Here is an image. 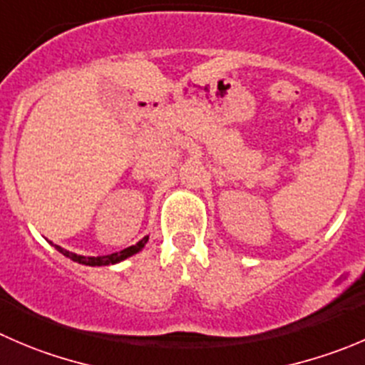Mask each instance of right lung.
Instances as JSON below:
<instances>
[{
  "label": "right lung",
  "instance_id": "right-lung-1",
  "mask_svg": "<svg viewBox=\"0 0 365 365\" xmlns=\"http://www.w3.org/2000/svg\"><path fill=\"white\" fill-rule=\"evenodd\" d=\"M148 239H150V237H144V239L139 240V242H137L135 246L126 247V250L119 251V253L105 255V257H81V255L69 253V251L62 250V247H60V246H56V250H58L62 255H66L67 258H71V260L78 262V264H85V265H108V264H118V262H121V260H125V258H128V257H132V255H135L137 251L143 250L144 244L148 242Z\"/></svg>",
  "mask_w": 365,
  "mask_h": 365
}]
</instances>
